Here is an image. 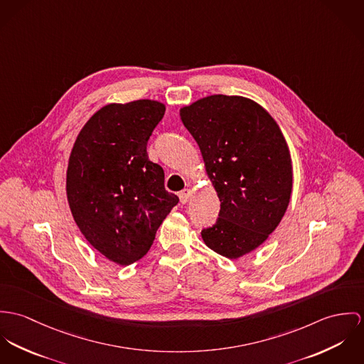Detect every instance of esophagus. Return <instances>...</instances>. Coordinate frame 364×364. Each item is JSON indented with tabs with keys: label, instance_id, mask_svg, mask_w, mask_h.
Returning <instances> with one entry per match:
<instances>
[{
	"label": "esophagus",
	"instance_id": "1",
	"mask_svg": "<svg viewBox=\"0 0 364 364\" xmlns=\"http://www.w3.org/2000/svg\"><path fill=\"white\" fill-rule=\"evenodd\" d=\"M191 190H188V188H186V190H183L180 194H178V197H180V202L181 203H187V202L190 201V198H191Z\"/></svg>",
	"mask_w": 364,
	"mask_h": 364
}]
</instances>
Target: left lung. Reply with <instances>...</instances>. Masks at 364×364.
Here are the masks:
<instances>
[{
  "label": "left lung",
  "mask_w": 364,
  "mask_h": 364,
  "mask_svg": "<svg viewBox=\"0 0 364 364\" xmlns=\"http://www.w3.org/2000/svg\"><path fill=\"white\" fill-rule=\"evenodd\" d=\"M201 149L220 210L201 232L215 252L237 259L268 239L290 201L293 170L282 131L251 99L212 95L180 109Z\"/></svg>",
  "instance_id": "8db88e82"
}]
</instances>
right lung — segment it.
<instances>
[{"label": "right lung", "mask_w": 364, "mask_h": 364, "mask_svg": "<svg viewBox=\"0 0 364 364\" xmlns=\"http://www.w3.org/2000/svg\"><path fill=\"white\" fill-rule=\"evenodd\" d=\"M164 112L149 99L107 105L83 125L70 155L67 198L74 220L90 245L119 265L149 251L178 202L146 152Z\"/></svg>", "instance_id": "1"}]
</instances>
